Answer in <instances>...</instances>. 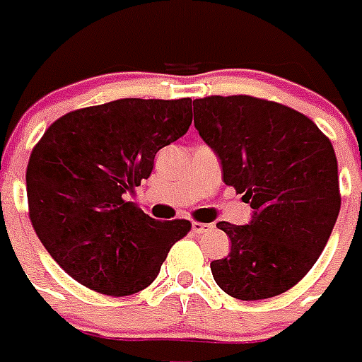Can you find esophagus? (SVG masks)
I'll list each match as a JSON object with an SVG mask.
<instances>
[{
	"instance_id": "obj_1",
	"label": "esophagus",
	"mask_w": 362,
	"mask_h": 362,
	"mask_svg": "<svg viewBox=\"0 0 362 362\" xmlns=\"http://www.w3.org/2000/svg\"><path fill=\"white\" fill-rule=\"evenodd\" d=\"M192 229H193V233H197V235H204V233L212 231V229H214V226H212V223H201V221H193Z\"/></svg>"
}]
</instances>
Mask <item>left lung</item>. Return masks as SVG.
<instances>
[{
  "mask_svg": "<svg viewBox=\"0 0 362 362\" xmlns=\"http://www.w3.org/2000/svg\"><path fill=\"white\" fill-rule=\"evenodd\" d=\"M193 116L223 182L253 209L246 226L218 223L231 252L210 263L216 284L240 300L286 293L314 267L340 212L331 141L297 110L250 95L195 99Z\"/></svg>",
  "mask_w": 362,
  "mask_h": 362,
  "instance_id": "left-lung-1",
  "label": "left lung"
}]
</instances>
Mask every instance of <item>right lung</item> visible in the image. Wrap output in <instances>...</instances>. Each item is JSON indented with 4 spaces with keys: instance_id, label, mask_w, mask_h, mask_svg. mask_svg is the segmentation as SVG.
<instances>
[{
    "instance_id": "1",
    "label": "right lung",
    "mask_w": 362,
    "mask_h": 362,
    "mask_svg": "<svg viewBox=\"0 0 362 362\" xmlns=\"http://www.w3.org/2000/svg\"><path fill=\"white\" fill-rule=\"evenodd\" d=\"M192 118L189 98L118 99L67 112L37 142L25 170L31 226L78 284L110 297L142 291L192 229L125 201Z\"/></svg>"
}]
</instances>
